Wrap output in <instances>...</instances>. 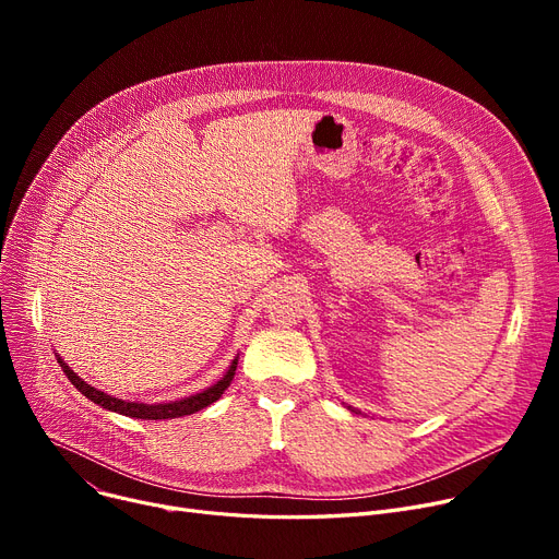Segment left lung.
Instances as JSON below:
<instances>
[{
    "instance_id": "8db88e82",
    "label": "left lung",
    "mask_w": 559,
    "mask_h": 559,
    "mask_svg": "<svg viewBox=\"0 0 559 559\" xmlns=\"http://www.w3.org/2000/svg\"><path fill=\"white\" fill-rule=\"evenodd\" d=\"M346 407L350 409V413H356V415H362V413H360V409H356V407H350V405H346Z\"/></svg>"
}]
</instances>
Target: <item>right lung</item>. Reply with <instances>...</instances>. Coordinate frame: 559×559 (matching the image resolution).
<instances>
[{"instance_id": "1", "label": "right lung", "mask_w": 559, "mask_h": 559, "mask_svg": "<svg viewBox=\"0 0 559 559\" xmlns=\"http://www.w3.org/2000/svg\"><path fill=\"white\" fill-rule=\"evenodd\" d=\"M58 365H61V369L66 371L70 383L85 396L91 399L93 403L110 409V413H117V415H124V417H133V419H176V417H186V415H194L199 413V409H203L205 405L215 403L224 390L230 385V380L235 376V369H238V356L233 358L230 367L226 369V373L217 380L215 385L205 388L203 392H197L192 396H186V399H179V401H169V403H140V401H124V399H115L93 385H87L83 378H79L72 367L61 358L56 356Z\"/></svg>"}]
</instances>
